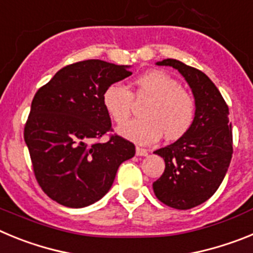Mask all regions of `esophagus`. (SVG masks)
<instances>
[{
  "label": "esophagus",
  "instance_id": "obj_1",
  "mask_svg": "<svg viewBox=\"0 0 253 253\" xmlns=\"http://www.w3.org/2000/svg\"><path fill=\"white\" fill-rule=\"evenodd\" d=\"M135 154L139 156V157H146V156H148V151L144 148H140V147H137L135 148Z\"/></svg>",
  "mask_w": 253,
  "mask_h": 253
}]
</instances>
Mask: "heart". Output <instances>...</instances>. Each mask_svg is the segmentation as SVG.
<instances>
[{"label":"heart","mask_w":253,"mask_h":253,"mask_svg":"<svg viewBox=\"0 0 253 253\" xmlns=\"http://www.w3.org/2000/svg\"><path fill=\"white\" fill-rule=\"evenodd\" d=\"M135 96L149 97L142 119H134L118 128V133L130 142L148 146L163 134L175 140L187 133L195 119V100L181 88L177 80L163 71H149L135 78ZM102 106L116 124L128 120L133 93L120 82H113L102 92Z\"/></svg>","instance_id":"b5f03b06"}]
</instances>
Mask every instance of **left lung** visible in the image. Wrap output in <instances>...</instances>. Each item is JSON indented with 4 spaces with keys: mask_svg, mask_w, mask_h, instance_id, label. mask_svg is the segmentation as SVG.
Returning <instances> with one entry per match:
<instances>
[{
    "mask_svg": "<svg viewBox=\"0 0 253 253\" xmlns=\"http://www.w3.org/2000/svg\"><path fill=\"white\" fill-rule=\"evenodd\" d=\"M156 64L177 69L186 80L195 99V119L185 135L154 152L166 167L153 182V191L167 207L191 209L213 196L228 171L233 153L229 110L202 71L169 58Z\"/></svg>",
    "mask_w": 253,
    "mask_h": 253,
    "instance_id": "obj_1",
    "label": "left lung"
}]
</instances>
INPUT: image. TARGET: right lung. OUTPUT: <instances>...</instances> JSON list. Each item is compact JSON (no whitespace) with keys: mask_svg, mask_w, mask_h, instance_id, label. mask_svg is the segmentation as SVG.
<instances>
[{"mask_svg":"<svg viewBox=\"0 0 253 253\" xmlns=\"http://www.w3.org/2000/svg\"><path fill=\"white\" fill-rule=\"evenodd\" d=\"M130 66L100 59L69 64L35 93L24 139L38 184L44 193L68 208H84L110 190L116 171L134 157L133 143L111 135V120L102 106V92L129 77Z\"/></svg>","mask_w":253,"mask_h":253,"instance_id":"add662e5","label":"right lung"}]
</instances>
